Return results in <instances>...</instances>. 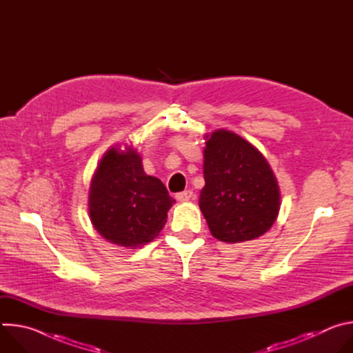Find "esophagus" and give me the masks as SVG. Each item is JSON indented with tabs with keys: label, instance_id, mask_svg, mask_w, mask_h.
<instances>
[{
	"label": "esophagus",
	"instance_id": "34e87169",
	"mask_svg": "<svg viewBox=\"0 0 353 353\" xmlns=\"http://www.w3.org/2000/svg\"><path fill=\"white\" fill-rule=\"evenodd\" d=\"M194 196V192L191 191V190H185V191H181V192H177L176 194V198L179 199V201H188V199H191Z\"/></svg>",
	"mask_w": 353,
	"mask_h": 353
}]
</instances>
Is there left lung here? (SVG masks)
Listing matches in <instances>:
<instances>
[{"label": "left lung", "instance_id": "obj_1", "mask_svg": "<svg viewBox=\"0 0 353 353\" xmlns=\"http://www.w3.org/2000/svg\"><path fill=\"white\" fill-rule=\"evenodd\" d=\"M199 210L214 237L225 243L264 234L279 212V187L260 150L237 134L218 130L205 142Z\"/></svg>", "mask_w": 353, "mask_h": 353}]
</instances>
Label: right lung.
<instances>
[{"label": "right lung", "mask_w": 353, "mask_h": 353, "mask_svg": "<svg viewBox=\"0 0 353 353\" xmlns=\"http://www.w3.org/2000/svg\"><path fill=\"white\" fill-rule=\"evenodd\" d=\"M174 199L165 184L148 176L134 149L108 150L92 179L89 215L94 229L113 244L139 247L163 229Z\"/></svg>", "instance_id": "1"}]
</instances>
